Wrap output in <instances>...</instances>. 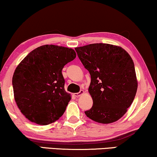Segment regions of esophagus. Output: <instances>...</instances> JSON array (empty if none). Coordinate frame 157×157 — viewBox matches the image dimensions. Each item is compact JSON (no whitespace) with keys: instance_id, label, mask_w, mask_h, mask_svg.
I'll list each match as a JSON object with an SVG mask.
<instances>
[{"instance_id":"obj_1","label":"esophagus","mask_w":157,"mask_h":157,"mask_svg":"<svg viewBox=\"0 0 157 157\" xmlns=\"http://www.w3.org/2000/svg\"><path fill=\"white\" fill-rule=\"evenodd\" d=\"M83 93H84V92H83V90H81V91H79V92H78V93L74 94V96H76V97H78V96H80L81 95H82Z\"/></svg>"}]
</instances>
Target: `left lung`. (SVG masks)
Masks as SVG:
<instances>
[{
  "instance_id": "left-lung-1",
  "label": "left lung",
  "mask_w": 157,
  "mask_h": 157,
  "mask_svg": "<svg viewBox=\"0 0 157 157\" xmlns=\"http://www.w3.org/2000/svg\"><path fill=\"white\" fill-rule=\"evenodd\" d=\"M91 75L89 91L93 106L85 113L98 123L110 124L125 114L136 96L134 63L121 47L93 44L75 48Z\"/></svg>"
}]
</instances>
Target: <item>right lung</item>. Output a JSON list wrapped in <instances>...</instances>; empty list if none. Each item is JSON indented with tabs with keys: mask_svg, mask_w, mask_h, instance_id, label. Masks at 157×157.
<instances>
[{
	"mask_svg": "<svg viewBox=\"0 0 157 157\" xmlns=\"http://www.w3.org/2000/svg\"><path fill=\"white\" fill-rule=\"evenodd\" d=\"M76 56L74 49L44 45L30 52L15 70L14 98L29 121L47 125L63 114L71 100L64 89V66Z\"/></svg>",
	"mask_w": 157,
	"mask_h": 157,
	"instance_id": "obj_1",
	"label": "right lung"
}]
</instances>
